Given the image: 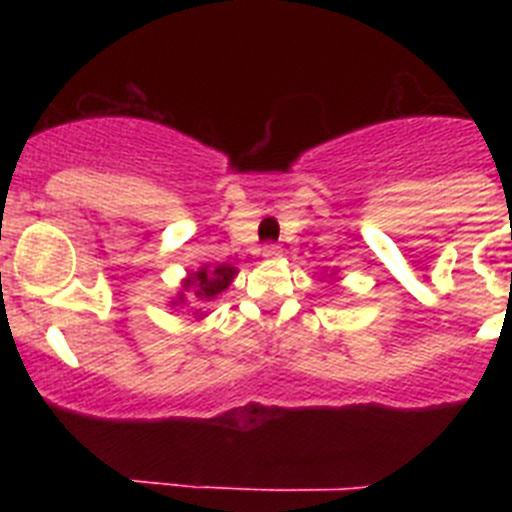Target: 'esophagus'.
Wrapping results in <instances>:
<instances>
[{
	"mask_svg": "<svg viewBox=\"0 0 512 512\" xmlns=\"http://www.w3.org/2000/svg\"><path fill=\"white\" fill-rule=\"evenodd\" d=\"M261 253H264V259H277V256H282V248H279L277 243H266V246L261 248Z\"/></svg>",
	"mask_w": 512,
	"mask_h": 512,
	"instance_id": "esophagus-1",
	"label": "esophagus"
}]
</instances>
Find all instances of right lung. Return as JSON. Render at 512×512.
I'll return each mask as SVG.
<instances>
[{"label": "right lung", "mask_w": 512, "mask_h": 512, "mask_svg": "<svg viewBox=\"0 0 512 512\" xmlns=\"http://www.w3.org/2000/svg\"><path fill=\"white\" fill-rule=\"evenodd\" d=\"M235 266L230 264H220L215 266V269H210V266H202L200 271H194V274H189L187 279H184V292H192L194 300L200 302H212L215 300L220 292H225V289L230 287V282L235 279ZM184 292H179V297L174 300V305H179V302H184Z\"/></svg>", "instance_id": "add662e5"}]
</instances>
